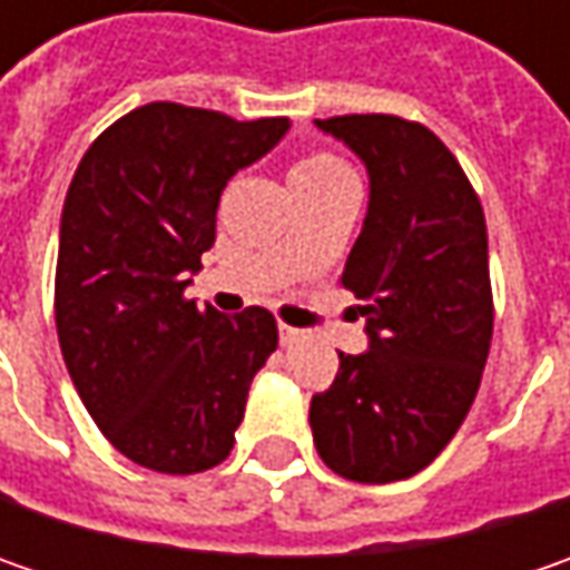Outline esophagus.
Masks as SVG:
<instances>
[{"label":"esophagus","instance_id":"1","mask_svg":"<svg viewBox=\"0 0 570 570\" xmlns=\"http://www.w3.org/2000/svg\"><path fill=\"white\" fill-rule=\"evenodd\" d=\"M297 340H301V330L288 326V323H278V342H282V345H295Z\"/></svg>","mask_w":570,"mask_h":570}]
</instances>
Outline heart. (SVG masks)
Wrapping results in <instances>:
<instances>
[{"label":"heart","instance_id":"b5f03b06","mask_svg":"<svg viewBox=\"0 0 570 570\" xmlns=\"http://www.w3.org/2000/svg\"><path fill=\"white\" fill-rule=\"evenodd\" d=\"M352 180H355L352 167L330 151H311L292 167V189L336 187V184H352Z\"/></svg>","mask_w":570,"mask_h":570}]
</instances>
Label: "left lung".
I'll list each match as a JSON object with an SVG mask.
<instances>
[{"label": "left lung", "instance_id": "obj_1", "mask_svg": "<svg viewBox=\"0 0 570 570\" xmlns=\"http://www.w3.org/2000/svg\"><path fill=\"white\" fill-rule=\"evenodd\" d=\"M367 167V218L345 259L371 348L340 352L311 400L323 463L383 485L422 472L470 412L494 326L485 212L428 126L393 114L317 120Z\"/></svg>", "mask_w": 570, "mask_h": 570}]
</instances>
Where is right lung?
<instances>
[{
    "instance_id": "obj_1",
    "label": "right lung",
    "mask_w": 570,
    "mask_h": 570,
    "mask_svg": "<svg viewBox=\"0 0 570 570\" xmlns=\"http://www.w3.org/2000/svg\"><path fill=\"white\" fill-rule=\"evenodd\" d=\"M288 117L234 120L155 100L107 126L66 193L56 333L88 415L145 470L193 475L234 448L275 317H222L184 292L215 244L222 189L263 158Z\"/></svg>"
}]
</instances>
